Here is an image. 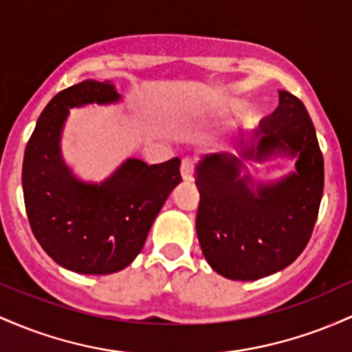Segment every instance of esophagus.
Segmentation results:
<instances>
[{
    "label": "esophagus",
    "mask_w": 352,
    "mask_h": 352,
    "mask_svg": "<svg viewBox=\"0 0 352 352\" xmlns=\"http://www.w3.org/2000/svg\"><path fill=\"white\" fill-rule=\"evenodd\" d=\"M181 176L184 181H192L195 176V161L191 157H184L183 163H181Z\"/></svg>",
    "instance_id": "obj_1"
}]
</instances>
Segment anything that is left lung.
Segmentation results:
<instances>
[{
    "mask_svg": "<svg viewBox=\"0 0 352 352\" xmlns=\"http://www.w3.org/2000/svg\"><path fill=\"white\" fill-rule=\"evenodd\" d=\"M239 155L258 163L296 157V171L276 183L241 175L243 160L231 153L204 156L196 168L204 258L224 278L254 281L289 266L306 248L324 189V160L306 106L287 91H279V106Z\"/></svg>",
    "mask_w": 352,
    "mask_h": 352,
    "instance_id": "1",
    "label": "left lung"
}]
</instances>
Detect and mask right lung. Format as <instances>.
I'll return each instance as SVG.
<instances>
[{
	"mask_svg": "<svg viewBox=\"0 0 352 352\" xmlns=\"http://www.w3.org/2000/svg\"><path fill=\"white\" fill-rule=\"evenodd\" d=\"M120 98L109 81L86 80L59 91L39 114L25 149L21 181L31 231L50 258L80 274L129 266L181 183L177 157L151 166L129 157L100 184L78 179L66 166L59 140L69 109Z\"/></svg>",
	"mask_w": 352,
	"mask_h": 352,
	"instance_id": "obj_1",
	"label": "right lung"
}]
</instances>
